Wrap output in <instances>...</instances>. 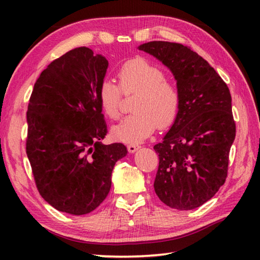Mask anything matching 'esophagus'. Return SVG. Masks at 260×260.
I'll use <instances>...</instances> for the list:
<instances>
[{"instance_id": "34e87169", "label": "esophagus", "mask_w": 260, "mask_h": 260, "mask_svg": "<svg viewBox=\"0 0 260 260\" xmlns=\"http://www.w3.org/2000/svg\"><path fill=\"white\" fill-rule=\"evenodd\" d=\"M141 146L140 145H135V144H129L127 145V150H128L129 153H135L137 150H139Z\"/></svg>"}]
</instances>
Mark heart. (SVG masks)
Instances as JSON below:
<instances>
[{"mask_svg": "<svg viewBox=\"0 0 260 260\" xmlns=\"http://www.w3.org/2000/svg\"><path fill=\"white\" fill-rule=\"evenodd\" d=\"M120 88L124 92L139 91L133 103L135 113L126 116L112 129L117 141L139 144L151 136L156 126L168 127L178 115L180 95L167 75L146 59L136 58L125 62L118 71ZM121 92L112 80L105 79L98 90V102L107 117L119 116Z\"/></svg>", "mask_w": 260, "mask_h": 260, "instance_id": "heart-1", "label": "heart"}]
</instances>
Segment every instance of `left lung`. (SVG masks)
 Here are the masks:
<instances>
[{"label":"left lung","mask_w":260,"mask_h":260,"mask_svg":"<svg viewBox=\"0 0 260 260\" xmlns=\"http://www.w3.org/2000/svg\"><path fill=\"white\" fill-rule=\"evenodd\" d=\"M139 50L170 69L180 95L173 125L154 146L159 158L154 190L170 208L196 209L227 178L236 136L229 88L207 60L180 43L151 41Z\"/></svg>","instance_id":"8db88e82"}]
</instances>
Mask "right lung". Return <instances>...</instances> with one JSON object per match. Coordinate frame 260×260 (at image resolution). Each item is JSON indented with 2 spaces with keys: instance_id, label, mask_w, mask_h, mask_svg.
Instances as JSON below:
<instances>
[{
  "instance_id": "right-lung-1",
  "label": "right lung",
  "mask_w": 260,
  "mask_h": 260,
  "mask_svg": "<svg viewBox=\"0 0 260 260\" xmlns=\"http://www.w3.org/2000/svg\"><path fill=\"white\" fill-rule=\"evenodd\" d=\"M108 61L80 47L53 60L37 79L27 106L26 155L41 197L61 212L93 211L108 196L121 143L104 145L98 102Z\"/></svg>"
}]
</instances>
